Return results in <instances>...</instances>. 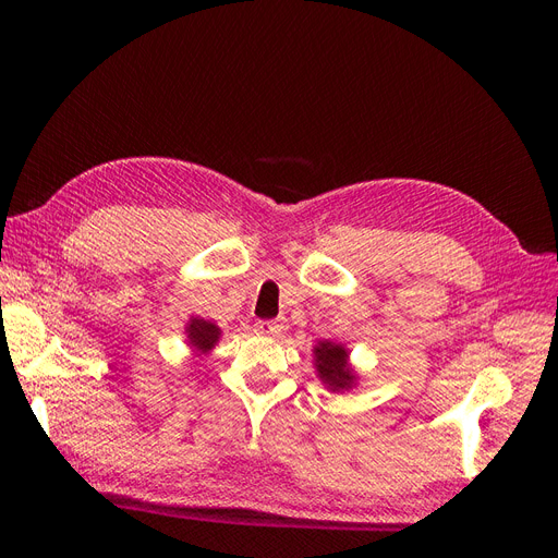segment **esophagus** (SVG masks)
Segmentation results:
<instances>
[{"mask_svg":"<svg viewBox=\"0 0 558 558\" xmlns=\"http://www.w3.org/2000/svg\"><path fill=\"white\" fill-rule=\"evenodd\" d=\"M256 332L265 337H279L283 332V324L281 320H258Z\"/></svg>","mask_w":558,"mask_h":558,"instance_id":"esophagus-1","label":"esophagus"}]
</instances>
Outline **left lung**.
<instances>
[{"mask_svg": "<svg viewBox=\"0 0 558 558\" xmlns=\"http://www.w3.org/2000/svg\"><path fill=\"white\" fill-rule=\"evenodd\" d=\"M314 356H316L318 377L324 379V384H328L332 391H344V388H351L353 373L347 365L349 353L344 351V347L332 344V342H320L314 349Z\"/></svg>", "mask_w": 558, "mask_h": 558, "instance_id": "obj_1", "label": "left lung"}]
</instances>
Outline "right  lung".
Instances as JSON below:
<instances>
[{"label":"right lung","instance_id":"right-lung-1","mask_svg":"<svg viewBox=\"0 0 558 558\" xmlns=\"http://www.w3.org/2000/svg\"><path fill=\"white\" fill-rule=\"evenodd\" d=\"M185 332H189V340L197 351H209L218 342V335H221L211 320L205 318H191Z\"/></svg>","mask_w":558,"mask_h":558}]
</instances>
